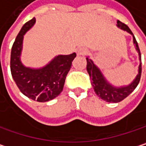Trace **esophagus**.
I'll return each mask as SVG.
<instances>
[{
    "label": "esophagus",
    "instance_id": "esophagus-1",
    "mask_svg": "<svg viewBox=\"0 0 146 146\" xmlns=\"http://www.w3.org/2000/svg\"><path fill=\"white\" fill-rule=\"evenodd\" d=\"M86 52H87V51H86V48H77V50H76V53H77V54H78V55L85 54Z\"/></svg>",
    "mask_w": 146,
    "mask_h": 146
}]
</instances>
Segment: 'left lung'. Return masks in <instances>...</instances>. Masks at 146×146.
Listing matches in <instances>:
<instances>
[{
    "label": "left lung",
    "instance_id": "1",
    "mask_svg": "<svg viewBox=\"0 0 146 146\" xmlns=\"http://www.w3.org/2000/svg\"><path fill=\"white\" fill-rule=\"evenodd\" d=\"M117 27L120 28L122 31H125L131 34L133 36V44L135 47L136 51L139 54V65L138 67V74L134 80L128 85L127 86H116L112 85L110 82L108 81V80L104 77L102 71L100 68L93 62L92 59H90L89 56H86V60H87V72L90 75V79L92 80V86H93L95 93L98 95V98L101 99L108 102V103H119L122 101L124 98H126L127 96H129L134 89L137 87L140 76H141V54H140V50L138 45V42L129 29V27L121 23V21H117Z\"/></svg>",
    "mask_w": 146,
    "mask_h": 146
}]
</instances>
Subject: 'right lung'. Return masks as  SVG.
Instances as JSON below:
<instances>
[{
	"label": "right lung",
	"mask_w": 146,
	"mask_h": 146,
	"mask_svg": "<svg viewBox=\"0 0 146 146\" xmlns=\"http://www.w3.org/2000/svg\"><path fill=\"white\" fill-rule=\"evenodd\" d=\"M33 18L26 22L19 32L11 51L10 68L13 80L20 92L27 98L40 103L55 98L63 90L66 77L76 54L55 55L42 67H30L21 61L23 40L25 33L35 25Z\"/></svg>",
	"instance_id": "right-lung-1"
}]
</instances>
